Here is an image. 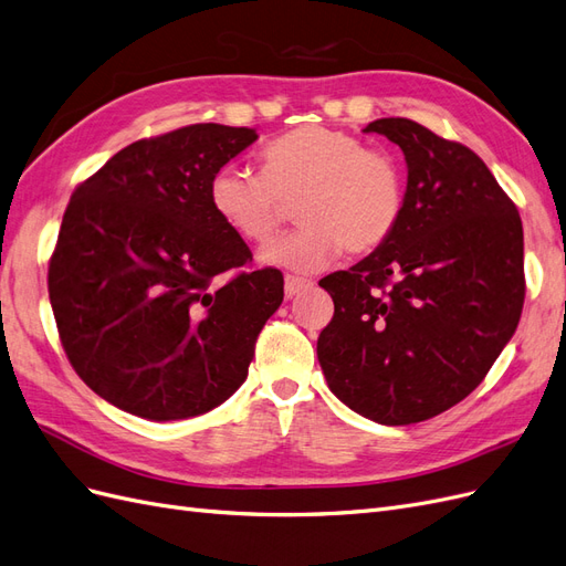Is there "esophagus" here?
<instances>
[{
	"label": "esophagus",
	"mask_w": 566,
	"mask_h": 566,
	"mask_svg": "<svg viewBox=\"0 0 566 566\" xmlns=\"http://www.w3.org/2000/svg\"><path fill=\"white\" fill-rule=\"evenodd\" d=\"M312 287V281L310 279H302V276H293V273H287L285 276V295L293 297L297 293H302V290Z\"/></svg>",
	"instance_id": "esophagus-1"
}]
</instances>
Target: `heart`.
I'll use <instances>...</instances> for the list:
<instances>
[{
	"instance_id": "b5f03b06",
	"label": "heart",
	"mask_w": 566,
	"mask_h": 566,
	"mask_svg": "<svg viewBox=\"0 0 566 566\" xmlns=\"http://www.w3.org/2000/svg\"><path fill=\"white\" fill-rule=\"evenodd\" d=\"M262 172L221 165L210 179V205L231 233L264 245L297 200L302 227L262 250V262L316 271L342 250L370 254L397 233L406 212V172L387 148L335 127L304 125L271 139Z\"/></svg>"
}]
</instances>
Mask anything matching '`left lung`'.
<instances>
[{"label":"left lung","instance_id":"obj_1","mask_svg":"<svg viewBox=\"0 0 566 566\" xmlns=\"http://www.w3.org/2000/svg\"><path fill=\"white\" fill-rule=\"evenodd\" d=\"M364 132L403 150L406 212L380 250L318 281L335 314L316 352L339 401L380 424H413L465 399L515 335L524 231L468 146L408 117Z\"/></svg>","mask_w":566,"mask_h":566}]
</instances>
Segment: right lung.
<instances>
[{"mask_svg": "<svg viewBox=\"0 0 566 566\" xmlns=\"http://www.w3.org/2000/svg\"><path fill=\"white\" fill-rule=\"evenodd\" d=\"M256 139L188 125L134 142L84 179L49 260V300L67 361L101 399L146 420L224 403L283 302L279 269L210 205V179Z\"/></svg>", "mask_w": 566, "mask_h": 566, "instance_id": "right-lung-1", "label": "right lung"}]
</instances>
